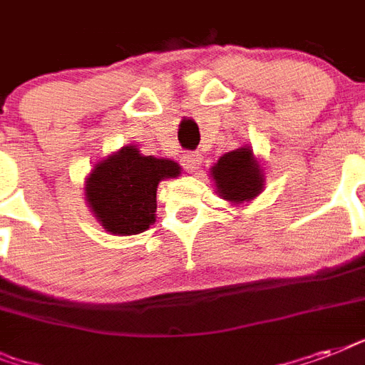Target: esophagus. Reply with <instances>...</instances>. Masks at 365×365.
Wrapping results in <instances>:
<instances>
[{
	"label": "esophagus",
	"mask_w": 365,
	"mask_h": 365,
	"mask_svg": "<svg viewBox=\"0 0 365 365\" xmlns=\"http://www.w3.org/2000/svg\"><path fill=\"white\" fill-rule=\"evenodd\" d=\"M202 157L199 153H185L182 157V165L187 172H197L200 168Z\"/></svg>",
	"instance_id": "esophagus-1"
}]
</instances>
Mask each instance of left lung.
Wrapping results in <instances>:
<instances>
[{
	"instance_id": "1",
	"label": "left lung",
	"mask_w": 365,
	"mask_h": 365,
	"mask_svg": "<svg viewBox=\"0 0 365 365\" xmlns=\"http://www.w3.org/2000/svg\"><path fill=\"white\" fill-rule=\"evenodd\" d=\"M210 178L216 193L235 206L248 205L265 187L263 166L248 143L222 155L210 168Z\"/></svg>"
}]
</instances>
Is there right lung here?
Wrapping results in <instances>:
<instances>
[{
  "mask_svg": "<svg viewBox=\"0 0 365 365\" xmlns=\"http://www.w3.org/2000/svg\"><path fill=\"white\" fill-rule=\"evenodd\" d=\"M180 174L176 160L142 155L136 145H125L88 172L85 200L110 235H140L155 223L159 183Z\"/></svg>",
  "mask_w": 365,
  "mask_h": 365,
  "instance_id": "right-lung-1",
  "label": "right lung"
}]
</instances>
